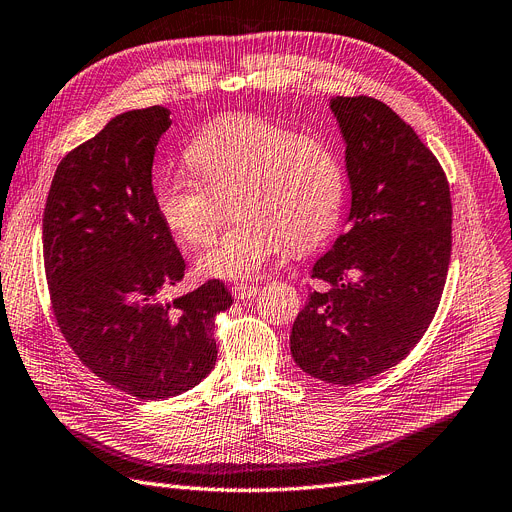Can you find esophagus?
<instances>
[{"mask_svg": "<svg viewBox=\"0 0 512 512\" xmlns=\"http://www.w3.org/2000/svg\"><path fill=\"white\" fill-rule=\"evenodd\" d=\"M257 292H259V288L255 284H249V282H238V284L232 286V294L238 300H247V298L255 296Z\"/></svg>", "mask_w": 512, "mask_h": 512, "instance_id": "esophagus-1", "label": "esophagus"}]
</instances>
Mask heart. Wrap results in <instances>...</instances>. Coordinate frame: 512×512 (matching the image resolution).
<instances>
[{"mask_svg": "<svg viewBox=\"0 0 512 512\" xmlns=\"http://www.w3.org/2000/svg\"><path fill=\"white\" fill-rule=\"evenodd\" d=\"M185 164L162 168L156 208L168 230L191 247L208 245L222 218V197H234L238 222L199 257L203 274L251 278L288 241L309 249L335 228L346 175L333 146L315 135L257 115H230L203 129Z\"/></svg>", "mask_w": 512, "mask_h": 512, "instance_id": "1", "label": "heart"}]
</instances>
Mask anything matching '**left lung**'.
<instances>
[{
  "mask_svg": "<svg viewBox=\"0 0 512 512\" xmlns=\"http://www.w3.org/2000/svg\"><path fill=\"white\" fill-rule=\"evenodd\" d=\"M352 189L348 230L313 267L290 352L311 377L356 385L399 364L430 327L451 263L445 170L385 102L333 96Z\"/></svg>",
  "mask_w": 512,
  "mask_h": 512,
  "instance_id": "left-lung-1",
  "label": "left lung"
}]
</instances>
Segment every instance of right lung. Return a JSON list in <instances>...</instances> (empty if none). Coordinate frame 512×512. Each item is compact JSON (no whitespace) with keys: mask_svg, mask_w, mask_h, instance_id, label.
I'll use <instances>...</instances> for the list:
<instances>
[{"mask_svg":"<svg viewBox=\"0 0 512 512\" xmlns=\"http://www.w3.org/2000/svg\"><path fill=\"white\" fill-rule=\"evenodd\" d=\"M170 111L111 119L59 162L43 214V259L55 321L100 381L138 399L175 397L216 364L220 280L164 300L185 259L158 214L152 164Z\"/></svg>","mask_w":512,"mask_h":512,"instance_id":"obj_1","label":"right lung"}]
</instances>
